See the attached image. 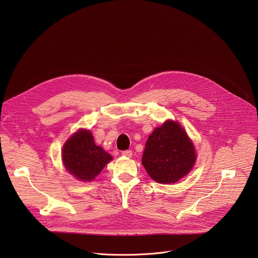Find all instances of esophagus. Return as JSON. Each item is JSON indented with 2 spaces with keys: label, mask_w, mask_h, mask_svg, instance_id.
I'll return each instance as SVG.
<instances>
[{
  "label": "esophagus",
  "mask_w": 258,
  "mask_h": 258,
  "mask_svg": "<svg viewBox=\"0 0 258 258\" xmlns=\"http://www.w3.org/2000/svg\"><path fill=\"white\" fill-rule=\"evenodd\" d=\"M122 155L124 157H127V158H131L133 156V151L132 150H125V151H122Z\"/></svg>",
  "instance_id": "obj_1"
}]
</instances>
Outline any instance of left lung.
<instances>
[{"label":"left lung","instance_id":"left-lung-1","mask_svg":"<svg viewBox=\"0 0 258 258\" xmlns=\"http://www.w3.org/2000/svg\"><path fill=\"white\" fill-rule=\"evenodd\" d=\"M196 158L195 147L183 127L167 120L147 140L142 164L155 181L173 183L191 171Z\"/></svg>","mask_w":258,"mask_h":258}]
</instances>
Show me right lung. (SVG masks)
<instances>
[{"label": "right lung", "instance_id": "1", "mask_svg": "<svg viewBox=\"0 0 258 258\" xmlns=\"http://www.w3.org/2000/svg\"><path fill=\"white\" fill-rule=\"evenodd\" d=\"M112 160V156L96 146L88 130H79L64 144L62 161L66 170L83 181L93 180Z\"/></svg>", "mask_w": 258, "mask_h": 258}]
</instances>
